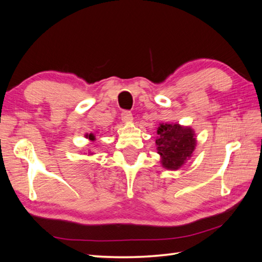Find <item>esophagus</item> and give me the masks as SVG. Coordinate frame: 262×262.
Returning <instances> with one entry per match:
<instances>
[{"label":"esophagus","mask_w":262,"mask_h":262,"mask_svg":"<svg viewBox=\"0 0 262 262\" xmlns=\"http://www.w3.org/2000/svg\"><path fill=\"white\" fill-rule=\"evenodd\" d=\"M132 119H133L132 114H131V112H129V110H123V112L121 113V120L123 122H130Z\"/></svg>","instance_id":"1"}]
</instances>
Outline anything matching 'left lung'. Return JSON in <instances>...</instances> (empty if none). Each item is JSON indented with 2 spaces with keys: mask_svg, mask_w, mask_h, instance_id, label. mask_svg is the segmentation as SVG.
<instances>
[{
  "mask_svg": "<svg viewBox=\"0 0 262 262\" xmlns=\"http://www.w3.org/2000/svg\"><path fill=\"white\" fill-rule=\"evenodd\" d=\"M157 134V153L162 156L163 166L168 169H178L194 150L196 142L193 130L177 123H165L161 124Z\"/></svg>",
  "mask_w": 262,
  "mask_h": 262,
  "instance_id": "left-lung-1",
  "label": "left lung"
}]
</instances>
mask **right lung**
Listing matches in <instances>:
<instances>
[{"mask_svg":"<svg viewBox=\"0 0 262 262\" xmlns=\"http://www.w3.org/2000/svg\"><path fill=\"white\" fill-rule=\"evenodd\" d=\"M87 139H90V140H95V136H94V134L93 133H90V134H86V136H85Z\"/></svg>","mask_w":262,"mask_h":262,"instance_id":"1","label":"right lung"}]
</instances>
